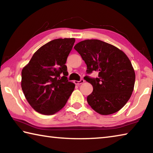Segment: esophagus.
Here are the masks:
<instances>
[{
  "label": "esophagus",
  "mask_w": 153,
  "mask_h": 153,
  "mask_svg": "<svg viewBox=\"0 0 153 153\" xmlns=\"http://www.w3.org/2000/svg\"><path fill=\"white\" fill-rule=\"evenodd\" d=\"M84 82V79H81L79 80V81H76V80H75L74 81V84H76V85H79L81 84H83V83Z\"/></svg>",
  "instance_id": "esophagus-1"
}]
</instances>
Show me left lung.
<instances>
[{
  "mask_svg": "<svg viewBox=\"0 0 153 153\" xmlns=\"http://www.w3.org/2000/svg\"><path fill=\"white\" fill-rule=\"evenodd\" d=\"M74 48L86 64V74L98 72L96 78L84 77L93 86L87 97L88 105L101 115L117 112L131 97L135 83V72L128 56L115 46L99 40H83Z\"/></svg>",
  "mask_w": 153,
  "mask_h": 153,
  "instance_id": "8db88e82",
  "label": "left lung"
}]
</instances>
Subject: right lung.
<instances>
[{
    "label": "right lung",
    "mask_w": 153,
    "mask_h": 153,
    "mask_svg": "<svg viewBox=\"0 0 153 153\" xmlns=\"http://www.w3.org/2000/svg\"><path fill=\"white\" fill-rule=\"evenodd\" d=\"M74 38H59L46 43L33 54L22 71V88L33 109L53 115L65 105L75 84L69 82L65 65Z\"/></svg>",
    "instance_id": "right-lung-1"
}]
</instances>
